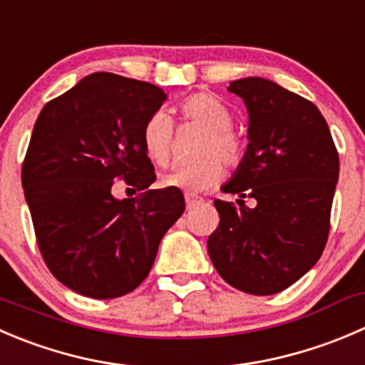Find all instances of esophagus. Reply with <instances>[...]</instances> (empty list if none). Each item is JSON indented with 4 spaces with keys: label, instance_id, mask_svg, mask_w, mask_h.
Segmentation results:
<instances>
[{
    "label": "esophagus",
    "instance_id": "1",
    "mask_svg": "<svg viewBox=\"0 0 365 365\" xmlns=\"http://www.w3.org/2000/svg\"><path fill=\"white\" fill-rule=\"evenodd\" d=\"M201 197H196V196H192V194H185V203H187V208H194L196 207V205H200L201 203Z\"/></svg>",
    "mask_w": 365,
    "mask_h": 365
}]
</instances>
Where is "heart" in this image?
I'll return each mask as SVG.
<instances>
[{
  "label": "heart",
  "instance_id": "obj_1",
  "mask_svg": "<svg viewBox=\"0 0 365 365\" xmlns=\"http://www.w3.org/2000/svg\"><path fill=\"white\" fill-rule=\"evenodd\" d=\"M180 121L201 128L194 139L192 160L176 164L162 175L160 183L171 189L201 192L221 180L222 168L237 169L246 157V139L232 128L233 115L230 108L210 93H194L178 105ZM175 123L164 112H155L146 119L140 133L148 158L157 165L171 160Z\"/></svg>",
  "mask_w": 365,
  "mask_h": 365
}]
</instances>
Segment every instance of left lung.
<instances>
[{
    "label": "left lung",
    "mask_w": 365,
    "mask_h": 365,
    "mask_svg": "<svg viewBox=\"0 0 365 365\" xmlns=\"http://www.w3.org/2000/svg\"><path fill=\"white\" fill-rule=\"evenodd\" d=\"M230 93L250 114L246 157L222 187L239 207L215 200L219 226L210 260L239 291L269 296L291 287L316 265L330 233L339 153L312 101L264 78H242ZM242 197L257 201L245 207Z\"/></svg>",
    "instance_id": "1"
}]
</instances>
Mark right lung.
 Returning <instances> with one entry per match:
<instances>
[{
    "instance_id": "1",
    "label": "right lung",
    "mask_w": 365,
    "mask_h": 365,
    "mask_svg": "<svg viewBox=\"0 0 365 365\" xmlns=\"http://www.w3.org/2000/svg\"><path fill=\"white\" fill-rule=\"evenodd\" d=\"M164 100L153 83L94 73L38 114L24 197L46 265L78 294L112 299L139 287L185 210L180 189H150L157 175L140 133ZM115 179L143 192L115 200Z\"/></svg>"
}]
</instances>
